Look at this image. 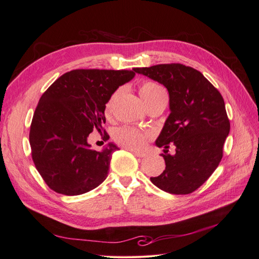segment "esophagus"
Instances as JSON below:
<instances>
[{
  "label": "esophagus",
  "instance_id": "esophagus-1",
  "mask_svg": "<svg viewBox=\"0 0 259 259\" xmlns=\"http://www.w3.org/2000/svg\"><path fill=\"white\" fill-rule=\"evenodd\" d=\"M131 150V149H130ZM133 153H134L136 156H138V158H144V156L146 155V153H144V152H138V151H136V150H131Z\"/></svg>",
  "mask_w": 259,
  "mask_h": 259
}]
</instances>
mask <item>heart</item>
I'll return each instance as SVG.
<instances>
[{
  "label": "heart",
  "instance_id": "heart-1",
  "mask_svg": "<svg viewBox=\"0 0 259 259\" xmlns=\"http://www.w3.org/2000/svg\"><path fill=\"white\" fill-rule=\"evenodd\" d=\"M119 94L120 90L114 91L106 101L105 114L107 116L112 113L114 103L116 98L119 97ZM139 95L145 101V104L149 107L155 103V101L162 98H166V92L159 84L146 81L139 86ZM152 137L153 133L150 131H140L130 126H122L113 132L114 142L124 148L131 149V150H142L147 145L148 140H150Z\"/></svg>",
  "mask_w": 259,
  "mask_h": 259
}]
</instances>
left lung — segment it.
Returning <instances> with one entry per match:
<instances>
[{
  "instance_id": "obj_1",
  "label": "left lung",
  "mask_w": 259,
  "mask_h": 259,
  "mask_svg": "<svg viewBox=\"0 0 259 259\" xmlns=\"http://www.w3.org/2000/svg\"><path fill=\"white\" fill-rule=\"evenodd\" d=\"M163 84L169 94L170 113L155 142L164 148L165 169L150 180L171 194H189L214 173L224 154L230 122L222 94L198 70L183 64L134 68ZM174 144L176 154L168 153Z\"/></svg>"
}]
</instances>
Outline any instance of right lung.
Masks as SVG:
<instances>
[{
    "instance_id": "right-lung-1",
    "label": "right lung",
    "mask_w": 259,
    "mask_h": 259,
    "mask_svg": "<svg viewBox=\"0 0 259 259\" xmlns=\"http://www.w3.org/2000/svg\"><path fill=\"white\" fill-rule=\"evenodd\" d=\"M135 70L76 69L62 74L44 92L30 126L31 155L38 173L52 190L79 195L107 178L112 153L91 149L89 135L97 131L105 142V104Z\"/></svg>"
}]
</instances>
